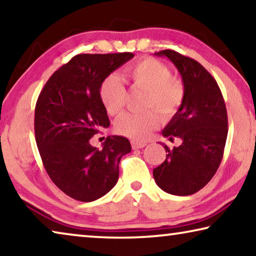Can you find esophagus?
<instances>
[{"instance_id":"34e87169","label":"esophagus","mask_w":256,"mask_h":256,"mask_svg":"<svg viewBox=\"0 0 256 256\" xmlns=\"http://www.w3.org/2000/svg\"><path fill=\"white\" fill-rule=\"evenodd\" d=\"M131 146H132V148L133 149H141V148H144V146H146V144H144V142H138V141H131Z\"/></svg>"}]
</instances>
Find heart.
I'll use <instances>...</instances> for the list:
<instances>
[{"label": "heart", "mask_w": 256, "mask_h": 256, "mask_svg": "<svg viewBox=\"0 0 256 256\" xmlns=\"http://www.w3.org/2000/svg\"><path fill=\"white\" fill-rule=\"evenodd\" d=\"M124 76L133 86L147 92L142 107L152 110L124 114L116 120L115 128L122 136L144 141L160 125L158 114L163 120H168L179 110L184 99V88L179 80L173 78L165 64L150 56L130 64L124 70ZM99 96L109 115H117L123 110L126 90L120 77L112 74L104 78Z\"/></svg>", "instance_id": "obj_1"}]
</instances>
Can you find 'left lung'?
<instances>
[{
    "mask_svg": "<svg viewBox=\"0 0 256 256\" xmlns=\"http://www.w3.org/2000/svg\"><path fill=\"white\" fill-rule=\"evenodd\" d=\"M179 70L184 99L162 134L179 147L164 148L166 160L152 171L157 186L165 192L186 196L197 192L214 176L223 157L228 116L220 88L213 76L196 60L173 50L156 52Z\"/></svg>",
    "mask_w": 256,
    "mask_h": 256,
    "instance_id": "8db88e82",
    "label": "left lung"
}]
</instances>
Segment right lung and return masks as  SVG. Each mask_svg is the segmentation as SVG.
Listing matches in <instances>:
<instances>
[{
  "label": "right lung",
  "instance_id": "right-lung-1",
  "mask_svg": "<svg viewBox=\"0 0 256 256\" xmlns=\"http://www.w3.org/2000/svg\"><path fill=\"white\" fill-rule=\"evenodd\" d=\"M133 56L77 54L54 72L38 96L34 125L40 158L54 184L76 200L93 202L110 192L120 158L131 152L124 136H107L102 149L90 139L110 124L99 96L101 82Z\"/></svg>",
  "mask_w": 256,
  "mask_h": 256
}]
</instances>
